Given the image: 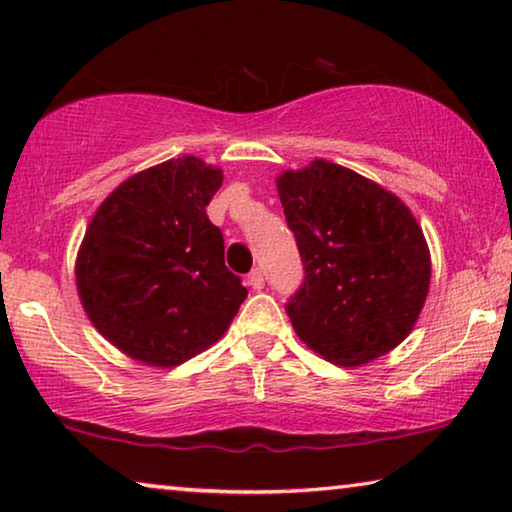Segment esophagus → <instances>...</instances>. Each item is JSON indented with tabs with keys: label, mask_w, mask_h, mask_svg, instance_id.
<instances>
[{
	"label": "esophagus",
	"mask_w": 512,
	"mask_h": 512,
	"mask_svg": "<svg viewBox=\"0 0 512 512\" xmlns=\"http://www.w3.org/2000/svg\"><path fill=\"white\" fill-rule=\"evenodd\" d=\"M248 284L253 291H262L264 289V273L259 271V268H253L248 275Z\"/></svg>",
	"instance_id": "esophagus-1"
}]
</instances>
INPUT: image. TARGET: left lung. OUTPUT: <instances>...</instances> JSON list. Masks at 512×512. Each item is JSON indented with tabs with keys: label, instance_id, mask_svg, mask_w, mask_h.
Here are the masks:
<instances>
[{
	"label": "left lung",
	"instance_id": "1",
	"mask_svg": "<svg viewBox=\"0 0 512 512\" xmlns=\"http://www.w3.org/2000/svg\"><path fill=\"white\" fill-rule=\"evenodd\" d=\"M305 282L287 314L318 357L354 368L397 348L424 307L431 255L409 207L375 180L311 160L275 180Z\"/></svg>",
	"mask_w": 512,
	"mask_h": 512
}]
</instances>
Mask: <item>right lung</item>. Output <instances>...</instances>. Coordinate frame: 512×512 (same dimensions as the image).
Segmentation results:
<instances>
[{"instance_id": "add662e5", "label": "right lung", "mask_w": 512, "mask_h": 512, "mask_svg": "<svg viewBox=\"0 0 512 512\" xmlns=\"http://www.w3.org/2000/svg\"><path fill=\"white\" fill-rule=\"evenodd\" d=\"M221 183L223 169L183 155L126 178L94 212L76 291L97 332L126 357L180 366L219 341L246 300L205 212Z\"/></svg>"}]
</instances>
